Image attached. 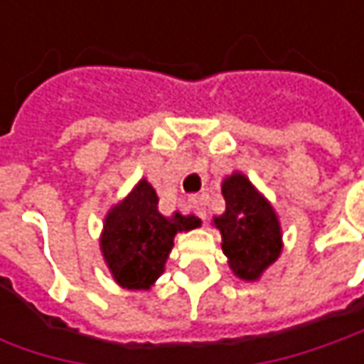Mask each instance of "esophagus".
Wrapping results in <instances>:
<instances>
[{
	"label": "esophagus",
	"mask_w": 364,
	"mask_h": 364,
	"mask_svg": "<svg viewBox=\"0 0 364 364\" xmlns=\"http://www.w3.org/2000/svg\"><path fill=\"white\" fill-rule=\"evenodd\" d=\"M190 206H192V210L203 218V220L206 218V208H204L203 196H190Z\"/></svg>",
	"instance_id": "1"
}]
</instances>
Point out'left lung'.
<instances>
[{
	"label": "left lung",
	"mask_w": 364,
	"mask_h": 364,
	"mask_svg": "<svg viewBox=\"0 0 364 364\" xmlns=\"http://www.w3.org/2000/svg\"><path fill=\"white\" fill-rule=\"evenodd\" d=\"M227 210L215 218L223 235V253L241 279H257L282 253V231L267 203L243 174L223 182Z\"/></svg>",
	"instance_id": "8db88e82"
}]
</instances>
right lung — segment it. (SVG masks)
<instances>
[{
	"instance_id": "add662e5",
	"label": "right lung",
	"mask_w": 364,
	"mask_h": 364,
	"mask_svg": "<svg viewBox=\"0 0 364 364\" xmlns=\"http://www.w3.org/2000/svg\"><path fill=\"white\" fill-rule=\"evenodd\" d=\"M196 217L158 210L156 190L141 180L105 218L101 251L115 282L127 289H147L164 272L174 235L198 227Z\"/></svg>"
}]
</instances>
